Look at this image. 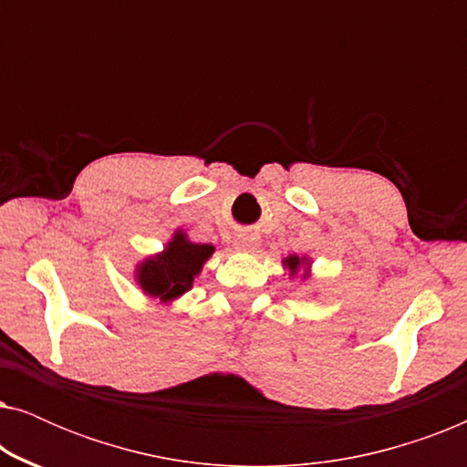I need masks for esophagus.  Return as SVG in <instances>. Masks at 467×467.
Returning a JSON list of instances; mask_svg holds the SVG:
<instances>
[{
    "label": "esophagus",
    "instance_id": "1",
    "mask_svg": "<svg viewBox=\"0 0 467 467\" xmlns=\"http://www.w3.org/2000/svg\"><path fill=\"white\" fill-rule=\"evenodd\" d=\"M254 244H257V242H254L251 235H240L238 242H235V246H238L240 251H253Z\"/></svg>",
    "mask_w": 467,
    "mask_h": 467
}]
</instances>
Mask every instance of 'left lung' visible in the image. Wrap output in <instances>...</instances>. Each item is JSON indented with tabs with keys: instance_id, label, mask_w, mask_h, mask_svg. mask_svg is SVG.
Here are the masks:
<instances>
[{
	"instance_id": "left-lung-1",
	"label": "left lung",
	"mask_w": 467,
	"mask_h": 467,
	"mask_svg": "<svg viewBox=\"0 0 467 467\" xmlns=\"http://www.w3.org/2000/svg\"><path fill=\"white\" fill-rule=\"evenodd\" d=\"M286 265H289L291 270H296V267L299 265V259L297 257H289V259H286Z\"/></svg>"
}]
</instances>
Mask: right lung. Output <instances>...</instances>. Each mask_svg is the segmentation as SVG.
<instances>
[{"label":"right lung","mask_w":467,"mask_h":467,"mask_svg":"<svg viewBox=\"0 0 467 467\" xmlns=\"http://www.w3.org/2000/svg\"><path fill=\"white\" fill-rule=\"evenodd\" d=\"M213 254L210 244H193L178 232L163 254L140 265V286L152 297L171 299L193 285V276Z\"/></svg>","instance_id":"obj_1"}]
</instances>
